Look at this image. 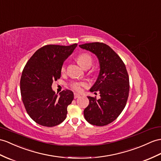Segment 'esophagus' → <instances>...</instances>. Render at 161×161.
<instances>
[{"label":"esophagus","mask_w":161,"mask_h":161,"mask_svg":"<svg viewBox=\"0 0 161 161\" xmlns=\"http://www.w3.org/2000/svg\"><path fill=\"white\" fill-rule=\"evenodd\" d=\"M80 96V95L79 93H74V98H77V97H79Z\"/></svg>","instance_id":"34e87169"}]
</instances>
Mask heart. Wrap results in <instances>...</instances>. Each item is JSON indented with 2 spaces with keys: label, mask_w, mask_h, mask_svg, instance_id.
I'll list each match as a JSON object with an SVG mask.
<instances>
[{
  "label": "heart",
  "mask_w": 161,
  "mask_h": 161,
  "mask_svg": "<svg viewBox=\"0 0 161 161\" xmlns=\"http://www.w3.org/2000/svg\"><path fill=\"white\" fill-rule=\"evenodd\" d=\"M76 60L81 67L83 68L84 69L91 67L93 62L92 57L87 53H83L79 54V55L77 57ZM65 71V66L64 65L61 68V72H64ZM85 85V83H83V82H73V83L70 84V87L74 90H76V91H80L82 87Z\"/></svg>",
  "instance_id": "1"
}]
</instances>
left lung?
Listing matches in <instances>:
<instances>
[{
	"label": "left lung",
	"mask_w": 161,
	"mask_h": 161,
	"mask_svg": "<svg viewBox=\"0 0 161 161\" xmlns=\"http://www.w3.org/2000/svg\"><path fill=\"white\" fill-rule=\"evenodd\" d=\"M97 57L100 72L89 91H98L100 99L87 96L84 116L89 124L103 126L115 120L124 110L129 93V77L124 62L111 47L100 42L79 45Z\"/></svg>",
	"instance_id": "8db88e82"
}]
</instances>
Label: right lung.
Masks as SVG:
<instances>
[{"instance_id":"add662e5","label":"right lung","mask_w":161,"mask_h":161,"mask_svg":"<svg viewBox=\"0 0 161 161\" xmlns=\"http://www.w3.org/2000/svg\"><path fill=\"white\" fill-rule=\"evenodd\" d=\"M76 46L77 44L43 46L33 54L23 69L22 100L27 113L38 124L52 127L66 118L68 106L72 103L74 93L66 89L57 95L52 85L60 78L64 62Z\"/></svg>"}]
</instances>
